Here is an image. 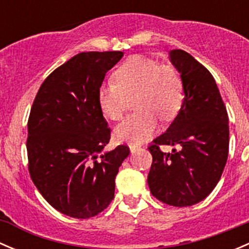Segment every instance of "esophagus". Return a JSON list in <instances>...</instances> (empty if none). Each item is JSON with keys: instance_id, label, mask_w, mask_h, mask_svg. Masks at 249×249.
I'll return each instance as SVG.
<instances>
[{"instance_id": "esophagus-1", "label": "esophagus", "mask_w": 249, "mask_h": 249, "mask_svg": "<svg viewBox=\"0 0 249 249\" xmlns=\"http://www.w3.org/2000/svg\"><path fill=\"white\" fill-rule=\"evenodd\" d=\"M129 148H130V150H131V153H134V152H136V150L141 149V148H142V145L134 144V143H130V144H129Z\"/></svg>"}]
</instances>
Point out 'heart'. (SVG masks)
<instances>
[{"label": "heart", "mask_w": 249, "mask_h": 249, "mask_svg": "<svg viewBox=\"0 0 249 249\" xmlns=\"http://www.w3.org/2000/svg\"><path fill=\"white\" fill-rule=\"evenodd\" d=\"M114 83H104L97 90V104L113 122L123 119L127 99L135 96L134 114L115 129L119 141L139 143L148 140L158 127V119L171 120L183 104V83L175 67L155 60L131 56L112 74Z\"/></svg>", "instance_id": "b5f03b06"}]
</instances>
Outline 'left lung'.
<instances>
[{"label": "left lung", "instance_id": "8db88e82", "mask_svg": "<svg viewBox=\"0 0 249 249\" xmlns=\"http://www.w3.org/2000/svg\"><path fill=\"white\" fill-rule=\"evenodd\" d=\"M180 73L184 101L166 132L149 144L148 185L153 196L175 207L202 201L222 177L229 153V119L215 80L189 53L170 52ZM181 145L164 153L160 145Z\"/></svg>", "mask_w": 249, "mask_h": 249}]
</instances>
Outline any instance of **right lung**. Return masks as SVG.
<instances>
[{
    "instance_id": "1",
    "label": "right lung",
    "mask_w": 249,
    "mask_h": 249,
    "mask_svg": "<svg viewBox=\"0 0 249 249\" xmlns=\"http://www.w3.org/2000/svg\"><path fill=\"white\" fill-rule=\"evenodd\" d=\"M123 52H84L42 83L27 122L29 172L42 196L78 219L101 213L114 197L126 144L99 155L110 140L97 90Z\"/></svg>"
}]
</instances>
